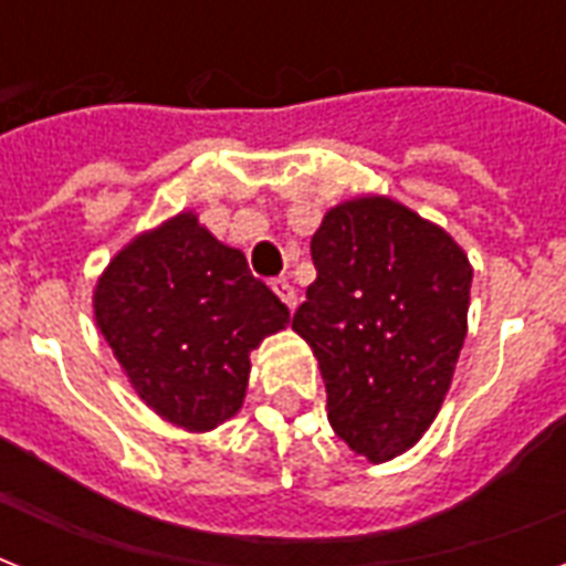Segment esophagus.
Returning <instances> with one entry per match:
<instances>
[{
  "label": "esophagus",
  "mask_w": 566,
  "mask_h": 566,
  "mask_svg": "<svg viewBox=\"0 0 566 566\" xmlns=\"http://www.w3.org/2000/svg\"><path fill=\"white\" fill-rule=\"evenodd\" d=\"M273 287H275V293H279V296H282V302L284 305H287V308H296V291H293V284L287 282V279H279V282H273Z\"/></svg>",
  "instance_id": "1"
}]
</instances>
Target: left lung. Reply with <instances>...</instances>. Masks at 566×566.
Returning <instances> with one entry per match:
<instances>
[{"instance_id": "obj_1", "label": "left lung", "mask_w": 566, "mask_h": 566, "mask_svg": "<svg viewBox=\"0 0 566 566\" xmlns=\"http://www.w3.org/2000/svg\"><path fill=\"white\" fill-rule=\"evenodd\" d=\"M317 279L293 328L326 381L337 438L378 464L438 417L467 337L473 270L464 249L405 205L364 196L311 238Z\"/></svg>"}]
</instances>
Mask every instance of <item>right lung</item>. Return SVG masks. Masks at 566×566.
Listing matches in <instances>:
<instances>
[{
    "mask_svg": "<svg viewBox=\"0 0 566 566\" xmlns=\"http://www.w3.org/2000/svg\"><path fill=\"white\" fill-rule=\"evenodd\" d=\"M93 308L140 399L188 431L238 413L249 353L291 319L243 252L193 213L128 243L96 284Z\"/></svg>",
    "mask_w": 566,
    "mask_h": 566,
    "instance_id": "add662e5",
    "label": "right lung"
}]
</instances>
